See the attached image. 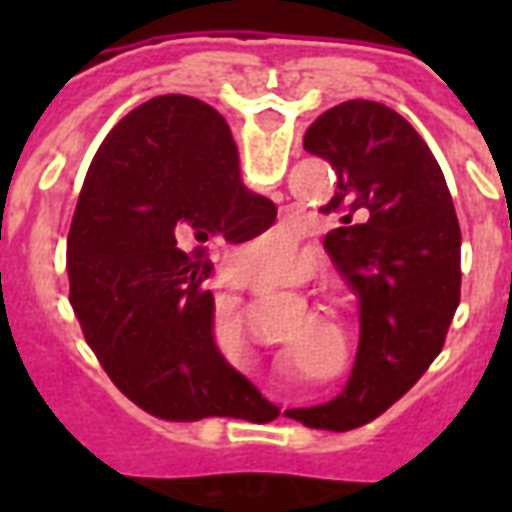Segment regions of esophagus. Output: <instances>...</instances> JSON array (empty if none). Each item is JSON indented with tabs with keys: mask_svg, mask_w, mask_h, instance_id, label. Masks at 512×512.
Returning <instances> with one entry per match:
<instances>
[{
	"mask_svg": "<svg viewBox=\"0 0 512 512\" xmlns=\"http://www.w3.org/2000/svg\"><path fill=\"white\" fill-rule=\"evenodd\" d=\"M222 282L227 285V288H244V285H249V288H268L266 282L263 279H252V277H244L241 271H235V268H227L222 274Z\"/></svg>",
	"mask_w": 512,
	"mask_h": 512,
	"instance_id": "esophagus-1",
	"label": "esophagus"
}]
</instances>
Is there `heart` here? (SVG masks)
I'll return each mask as SVG.
<instances>
[{
  "label": "heart",
  "instance_id": "obj_1",
  "mask_svg": "<svg viewBox=\"0 0 512 512\" xmlns=\"http://www.w3.org/2000/svg\"><path fill=\"white\" fill-rule=\"evenodd\" d=\"M246 255L252 257V263L260 268H266L271 274L282 277L290 268V244L288 238H271L268 246H249ZM241 329V326H238Z\"/></svg>",
  "mask_w": 512,
  "mask_h": 512
}]
</instances>
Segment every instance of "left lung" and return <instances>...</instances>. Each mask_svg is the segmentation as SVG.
I'll use <instances>...</instances> for the list:
<instances>
[{
  "instance_id": "left-lung-1",
  "label": "left lung",
  "mask_w": 512,
  "mask_h": 512,
  "mask_svg": "<svg viewBox=\"0 0 512 512\" xmlns=\"http://www.w3.org/2000/svg\"><path fill=\"white\" fill-rule=\"evenodd\" d=\"M304 150L337 172L321 211L340 227L323 246L359 299L362 337L343 392L296 408V419L351 430L384 414L439 356L461 301V227L439 161L389 106H334L307 128Z\"/></svg>"
}]
</instances>
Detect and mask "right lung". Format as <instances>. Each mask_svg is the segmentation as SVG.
<instances>
[{
    "instance_id": "right-lung-1",
    "label": "right lung",
    "mask_w": 512,
    "mask_h": 512,
    "mask_svg": "<svg viewBox=\"0 0 512 512\" xmlns=\"http://www.w3.org/2000/svg\"><path fill=\"white\" fill-rule=\"evenodd\" d=\"M277 219L238 175L213 106L158 95L98 147L68 233L71 307L112 384L169 422L249 417L257 389L213 340L208 246L244 244Z\"/></svg>"
}]
</instances>
